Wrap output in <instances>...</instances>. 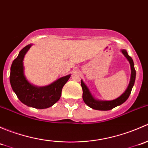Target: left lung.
Masks as SVG:
<instances>
[{
    "label": "left lung",
    "mask_w": 148,
    "mask_h": 148,
    "mask_svg": "<svg viewBox=\"0 0 148 148\" xmlns=\"http://www.w3.org/2000/svg\"><path fill=\"white\" fill-rule=\"evenodd\" d=\"M122 53H123L124 56L127 58V59L129 62L130 64L131 67V77H130V81L129 85H128L127 88L125 90V92L119 97L117 99H114V100L111 101H99L97 100L94 98L91 94L90 91L89 90L87 86H86L82 80H81V85L82 87L83 90V100L85 102L86 105L89 106L91 108L94 109V110H110L114 108L117 106L120 105V104H123L127 99H128L129 96L130 95L131 91H132V87L134 86L135 81V77H136V71H135V66H134V62L132 60V58L128 55L127 52L125 49L121 50Z\"/></svg>",
    "instance_id": "obj_1"
}]
</instances>
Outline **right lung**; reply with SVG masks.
Returning <instances> with one entry per match:
<instances>
[{
	"instance_id": "add662e5",
	"label": "right lung",
	"mask_w": 148,
	"mask_h": 148,
	"mask_svg": "<svg viewBox=\"0 0 148 148\" xmlns=\"http://www.w3.org/2000/svg\"><path fill=\"white\" fill-rule=\"evenodd\" d=\"M31 46L29 44L21 49L18 56L12 63L10 74V85L22 103L36 109H46L51 107L59 100L62 88L71 75L62 77L46 86L38 87L30 84L24 75L23 61L25 54Z\"/></svg>"
}]
</instances>
